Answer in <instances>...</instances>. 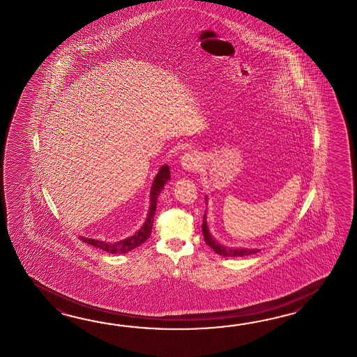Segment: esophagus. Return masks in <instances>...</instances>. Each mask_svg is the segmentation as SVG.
Listing matches in <instances>:
<instances>
[{"instance_id":"1","label":"esophagus","mask_w":357,"mask_h":357,"mask_svg":"<svg viewBox=\"0 0 357 357\" xmlns=\"http://www.w3.org/2000/svg\"><path fill=\"white\" fill-rule=\"evenodd\" d=\"M200 157L197 155V153H186L185 155H182L180 160V165L185 171L192 172L195 171L200 166Z\"/></svg>"}]
</instances>
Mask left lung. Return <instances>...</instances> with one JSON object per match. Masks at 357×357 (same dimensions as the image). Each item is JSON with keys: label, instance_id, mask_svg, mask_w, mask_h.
I'll list each match as a JSON object with an SVG mask.
<instances>
[{"label": "left lung", "instance_id": "obj_1", "mask_svg": "<svg viewBox=\"0 0 357 357\" xmlns=\"http://www.w3.org/2000/svg\"><path fill=\"white\" fill-rule=\"evenodd\" d=\"M205 203H208V197H205ZM202 231L204 235L205 243L208 246H211L213 250L215 251L218 255H222L225 258H237V257H246V255H251V254H257L259 252V249H248V248H227L220 245L214 237H213L208 223H206V211L203 217V225H202Z\"/></svg>", "mask_w": 357, "mask_h": 357}]
</instances>
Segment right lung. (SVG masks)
Returning a JSON list of instances; mask_svg holds the SVG:
<instances>
[{"mask_svg": "<svg viewBox=\"0 0 357 357\" xmlns=\"http://www.w3.org/2000/svg\"><path fill=\"white\" fill-rule=\"evenodd\" d=\"M169 178H171L169 167L167 165H163L160 168L157 176H155L154 181H153L152 189H151V200H149L151 204H149L146 220H145L144 225L139 228V231H137L134 235L114 243L99 241L96 238H88V237H83V236H80V240L85 243H88V245L102 249V250L107 251V252H111V254H125V252H129V251L134 250L137 246H140L151 236L153 222H154V214H155V209H157V200L160 197V191L165 189V185L169 181Z\"/></svg>", "mask_w": 357, "mask_h": 357, "instance_id": "1", "label": "right lung"}]
</instances>
